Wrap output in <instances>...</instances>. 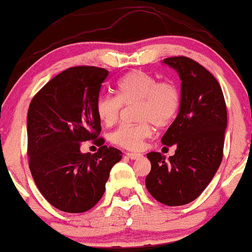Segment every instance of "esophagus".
I'll return each instance as SVG.
<instances>
[{"mask_svg":"<svg viewBox=\"0 0 252 252\" xmlns=\"http://www.w3.org/2000/svg\"><path fill=\"white\" fill-rule=\"evenodd\" d=\"M126 156L131 160H137V158H142V154H138V153H126Z\"/></svg>","mask_w":252,"mask_h":252,"instance_id":"esophagus-1","label":"esophagus"}]
</instances>
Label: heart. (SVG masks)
Segmentation results:
<instances>
[{"label":"heart","instance_id":"obj_1","mask_svg":"<svg viewBox=\"0 0 252 252\" xmlns=\"http://www.w3.org/2000/svg\"><path fill=\"white\" fill-rule=\"evenodd\" d=\"M116 97H98L96 114L104 126L117 122L121 108L131 103L136 105V124H123L111 134V142L126 149L136 150L153 134V124L158 128L168 126L180 108V94L173 83L158 82L142 70H134L118 80Z\"/></svg>","mask_w":252,"mask_h":252}]
</instances>
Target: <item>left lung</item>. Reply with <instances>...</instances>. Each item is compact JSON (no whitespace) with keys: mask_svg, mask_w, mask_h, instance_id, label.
<instances>
[{"mask_svg":"<svg viewBox=\"0 0 252 252\" xmlns=\"http://www.w3.org/2000/svg\"><path fill=\"white\" fill-rule=\"evenodd\" d=\"M162 63L176 71L181 80L180 108L161 142L176 147L166 158L148 153L152 169L146 178L148 192L161 204L181 206L204 192L220 166L227 114L219 83L209 71L186 57Z\"/></svg>","mask_w":252,"mask_h":252,"instance_id":"8db88e82","label":"left lung"}]
</instances>
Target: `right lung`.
I'll use <instances>...</instances> for the list:
<instances>
[{
    "label": "right lung",
    "instance_id": "right-lung-1",
    "mask_svg": "<svg viewBox=\"0 0 252 252\" xmlns=\"http://www.w3.org/2000/svg\"><path fill=\"white\" fill-rule=\"evenodd\" d=\"M109 71L77 66L50 80L32 99L27 115L30 169L41 194L67 213L91 210L105 192L110 170L122 152L103 146L80 152L100 132L96 102Z\"/></svg>",
    "mask_w": 252,
    "mask_h": 252
}]
</instances>
